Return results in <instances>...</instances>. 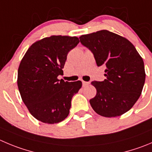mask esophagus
<instances>
[{
  "instance_id": "obj_1",
  "label": "esophagus",
  "mask_w": 152,
  "mask_h": 152,
  "mask_svg": "<svg viewBox=\"0 0 152 152\" xmlns=\"http://www.w3.org/2000/svg\"><path fill=\"white\" fill-rule=\"evenodd\" d=\"M82 83H83V86H86V85H89V82L83 81V80H82Z\"/></svg>"
}]
</instances>
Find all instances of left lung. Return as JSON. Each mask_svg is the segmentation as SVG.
<instances>
[{
    "instance_id": "1",
    "label": "left lung",
    "mask_w": 152,
    "mask_h": 152,
    "mask_svg": "<svg viewBox=\"0 0 152 152\" xmlns=\"http://www.w3.org/2000/svg\"><path fill=\"white\" fill-rule=\"evenodd\" d=\"M93 53L98 66H106L104 81H92L96 95L89 100L95 113L104 117L128 112L142 93L145 80L144 63L134 45L125 37L102 30L80 37Z\"/></svg>"
}]
</instances>
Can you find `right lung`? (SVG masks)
I'll return each instance as SVG.
<instances>
[{"label": "right lung", "mask_w": 152, "mask_h": 152, "mask_svg": "<svg viewBox=\"0 0 152 152\" xmlns=\"http://www.w3.org/2000/svg\"><path fill=\"white\" fill-rule=\"evenodd\" d=\"M79 43L69 36H51L37 41L24 54L18 70V87L23 102L34 118L54 124L68 116L73 95L82 86L80 80L65 82L67 54Z\"/></svg>", "instance_id": "obj_1"}]
</instances>
